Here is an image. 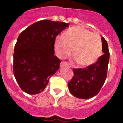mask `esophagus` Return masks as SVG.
I'll list each match as a JSON object with an SVG mask.
<instances>
[{
  "label": "esophagus",
  "instance_id": "esophagus-1",
  "mask_svg": "<svg viewBox=\"0 0 123 123\" xmlns=\"http://www.w3.org/2000/svg\"><path fill=\"white\" fill-rule=\"evenodd\" d=\"M69 66V64H68V62H61V64H60V66L61 67H64V66Z\"/></svg>",
  "mask_w": 123,
  "mask_h": 123
}]
</instances>
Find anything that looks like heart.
Instances as JSON below:
<instances>
[{"label": "heart", "mask_w": 123, "mask_h": 123, "mask_svg": "<svg viewBox=\"0 0 123 123\" xmlns=\"http://www.w3.org/2000/svg\"><path fill=\"white\" fill-rule=\"evenodd\" d=\"M72 50L75 59L79 65H91L101 55V37L80 26L70 28L64 36H60L57 37L55 50L59 57L64 59L70 55Z\"/></svg>", "instance_id": "b5f03b06"}]
</instances>
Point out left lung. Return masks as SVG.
Here are the masks:
<instances>
[{
  "label": "left lung",
  "instance_id": "obj_1",
  "mask_svg": "<svg viewBox=\"0 0 123 123\" xmlns=\"http://www.w3.org/2000/svg\"><path fill=\"white\" fill-rule=\"evenodd\" d=\"M102 52L94 64L87 68L73 69L74 76L68 83L69 92L75 97L80 99H89L99 92L107 78L109 66V46L104 37H101Z\"/></svg>",
  "mask_w": 123,
  "mask_h": 123
}]
</instances>
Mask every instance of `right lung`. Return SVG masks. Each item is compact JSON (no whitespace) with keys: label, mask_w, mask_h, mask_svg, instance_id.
Instances as JSON below:
<instances>
[{"label":"right lung","mask_w":123,"mask_h":123,"mask_svg":"<svg viewBox=\"0 0 123 123\" xmlns=\"http://www.w3.org/2000/svg\"><path fill=\"white\" fill-rule=\"evenodd\" d=\"M69 24L43 20L22 32L14 46L13 72L24 92L40 93L59 69L61 61L54 55L56 36Z\"/></svg>","instance_id":"1"}]
</instances>
